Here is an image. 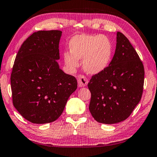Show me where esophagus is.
Segmentation results:
<instances>
[{
  "mask_svg": "<svg viewBox=\"0 0 157 157\" xmlns=\"http://www.w3.org/2000/svg\"><path fill=\"white\" fill-rule=\"evenodd\" d=\"M78 85L79 87H82V86H85L87 85L88 84V79L84 75H78Z\"/></svg>",
  "mask_w": 157,
  "mask_h": 157,
  "instance_id": "34e87169",
  "label": "esophagus"
}]
</instances>
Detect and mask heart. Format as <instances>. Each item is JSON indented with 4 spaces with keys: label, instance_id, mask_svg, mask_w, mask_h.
<instances>
[{
    "label": "heart",
    "instance_id": "obj_1",
    "mask_svg": "<svg viewBox=\"0 0 157 157\" xmlns=\"http://www.w3.org/2000/svg\"><path fill=\"white\" fill-rule=\"evenodd\" d=\"M71 54H64L67 66L75 68L79 60L82 61L83 68L89 75H97L105 70L113 55V44L103 35L81 34L74 36L69 43Z\"/></svg>",
    "mask_w": 157,
    "mask_h": 157
}]
</instances>
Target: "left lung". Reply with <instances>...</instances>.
<instances>
[{"label":"left lung","instance_id":"8db88e82","mask_svg":"<svg viewBox=\"0 0 157 157\" xmlns=\"http://www.w3.org/2000/svg\"><path fill=\"white\" fill-rule=\"evenodd\" d=\"M143 64L128 38L117 33L116 49L109 66L91 77L89 111L99 123L112 124L127 119L140 102L144 85Z\"/></svg>","mask_w":157,"mask_h":157}]
</instances>
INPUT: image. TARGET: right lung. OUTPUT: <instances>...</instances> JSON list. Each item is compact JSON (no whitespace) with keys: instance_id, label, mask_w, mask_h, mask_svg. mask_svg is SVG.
<instances>
[{"instance_id":"obj_1","label":"right lung","mask_w":157,"mask_h":157,"mask_svg":"<svg viewBox=\"0 0 157 157\" xmlns=\"http://www.w3.org/2000/svg\"><path fill=\"white\" fill-rule=\"evenodd\" d=\"M61 34L58 30L35 32L16 56L10 78L12 102L31 123L56 120L78 87L76 78L64 73L56 61Z\"/></svg>"}]
</instances>
